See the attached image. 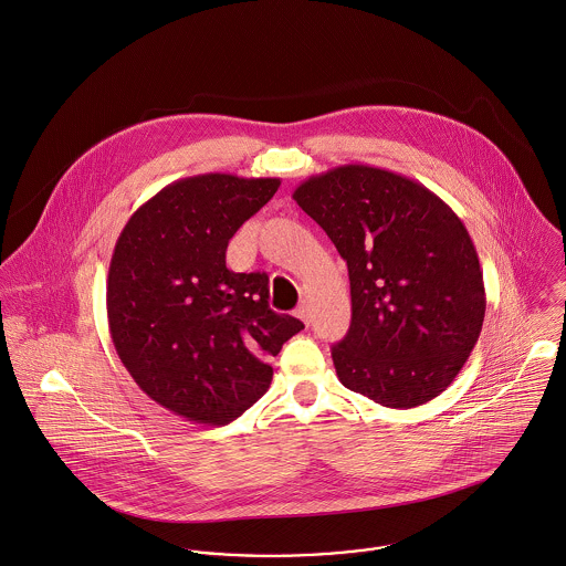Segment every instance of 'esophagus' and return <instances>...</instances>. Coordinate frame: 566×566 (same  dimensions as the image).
Masks as SVG:
<instances>
[{
	"mask_svg": "<svg viewBox=\"0 0 566 566\" xmlns=\"http://www.w3.org/2000/svg\"><path fill=\"white\" fill-rule=\"evenodd\" d=\"M296 315H298V317H301V319H303L305 324H308V322H311V315H308V307L307 305H305V303H303L301 307L296 308Z\"/></svg>",
	"mask_w": 566,
	"mask_h": 566,
	"instance_id": "obj_1",
	"label": "esophagus"
}]
</instances>
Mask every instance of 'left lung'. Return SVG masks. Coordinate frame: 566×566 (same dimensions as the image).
<instances>
[{
    "mask_svg": "<svg viewBox=\"0 0 566 566\" xmlns=\"http://www.w3.org/2000/svg\"><path fill=\"white\" fill-rule=\"evenodd\" d=\"M294 201L348 263L353 319L331 350L342 385L389 409L443 394L486 311L461 218L421 184L365 164L308 177Z\"/></svg>",
    "mask_w": 566,
    "mask_h": 566,
    "instance_id": "8db88e82",
    "label": "left lung"
}]
</instances>
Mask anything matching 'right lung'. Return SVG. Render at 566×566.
Wrapping results in <instances>:
<instances>
[{
	"mask_svg": "<svg viewBox=\"0 0 566 566\" xmlns=\"http://www.w3.org/2000/svg\"><path fill=\"white\" fill-rule=\"evenodd\" d=\"M281 179L207 172L138 207L107 272V324L118 359L159 407L224 426L268 391L270 357L305 324L268 307V274L233 272V233Z\"/></svg>",
	"mask_w": 566,
	"mask_h": 566,
	"instance_id": "obj_1",
	"label": "right lung"
}]
</instances>
